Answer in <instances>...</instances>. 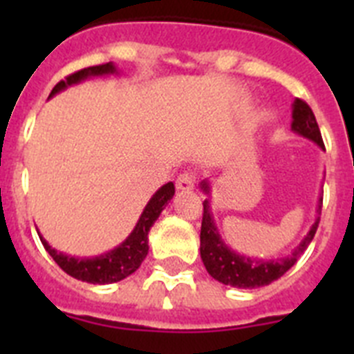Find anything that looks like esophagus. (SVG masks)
<instances>
[{"label": "esophagus", "mask_w": 354, "mask_h": 354, "mask_svg": "<svg viewBox=\"0 0 354 354\" xmlns=\"http://www.w3.org/2000/svg\"><path fill=\"white\" fill-rule=\"evenodd\" d=\"M175 186H177V189H180V192H192L193 187H195V177H193L192 174H180L179 177H177V183H175Z\"/></svg>", "instance_id": "34e87169"}]
</instances>
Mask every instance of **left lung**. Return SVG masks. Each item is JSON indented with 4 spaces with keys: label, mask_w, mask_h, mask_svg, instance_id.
<instances>
[{
    "label": "left lung",
    "mask_w": 354,
    "mask_h": 354,
    "mask_svg": "<svg viewBox=\"0 0 354 354\" xmlns=\"http://www.w3.org/2000/svg\"><path fill=\"white\" fill-rule=\"evenodd\" d=\"M294 133L301 134L305 138L317 143L321 149H324L321 131H319L317 122L310 106L301 99H296L292 104V124H290ZM200 187L209 195L211 187L207 180H202ZM321 205L323 198H319L317 214H321ZM319 227V216L314 225L310 227L308 234L303 237L299 246H296L289 257L277 259V261H266V259H253L246 255H239L234 250L225 245L221 239L218 228H216L214 218L209 209V200L204 202V216H202V228H200V257L204 262L205 270L214 280L225 283V286L239 287V289H255V287L270 286L271 282L286 274L287 271L296 264L303 252L308 248L315 236V230Z\"/></svg>",
    "instance_id": "8db88e82"
}]
</instances>
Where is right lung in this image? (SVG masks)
<instances>
[{"label": "right lung", "mask_w": 354, "mask_h": 354, "mask_svg": "<svg viewBox=\"0 0 354 354\" xmlns=\"http://www.w3.org/2000/svg\"><path fill=\"white\" fill-rule=\"evenodd\" d=\"M117 72L115 65L109 62V64L102 65H93V67L81 68V71L74 72L71 76L65 77L64 81L56 83V86L53 88L51 95L62 92L71 84H76L80 81L86 80V77L92 76H104V74H113ZM175 195V186L174 183H168L165 186H161L158 192L152 195V198L149 200V204L143 209L142 216H140L138 223L134 227L133 232L129 234L122 245H118L117 248H113L111 252L102 253L99 257L92 259H76L71 257V255H65L62 252H56L53 246H49V243L44 239L39 234L40 241H42L44 248L53 257V261L60 266L62 270L65 271L71 277L77 278V280H83V282L88 283H99V286H104V283H113L120 282L124 278H127L129 274H133L134 271L138 270L142 266L143 259L147 257L149 253V232L150 227L154 225V221L158 220L159 214L167 204L171 200V196Z\"/></svg>", "instance_id": "obj_1"}]
</instances>
